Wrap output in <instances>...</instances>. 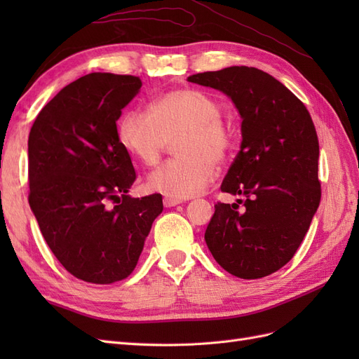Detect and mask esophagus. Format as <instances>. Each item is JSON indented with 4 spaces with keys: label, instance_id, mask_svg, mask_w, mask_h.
Here are the masks:
<instances>
[{
    "label": "esophagus",
    "instance_id": "esophagus-1",
    "mask_svg": "<svg viewBox=\"0 0 359 359\" xmlns=\"http://www.w3.org/2000/svg\"><path fill=\"white\" fill-rule=\"evenodd\" d=\"M182 201L181 199H175V198H165L163 199V205L166 206V208H170V206H177V205H180Z\"/></svg>",
    "mask_w": 359,
    "mask_h": 359
}]
</instances>
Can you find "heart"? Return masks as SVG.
Segmentation results:
<instances>
[{
    "label": "heart",
    "instance_id": "1",
    "mask_svg": "<svg viewBox=\"0 0 359 359\" xmlns=\"http://www.w3.org/2000/svg\"><path fill=\"white\" fill-rule=\"evenodd\" d=\"M223 106L210 93L194 88L173 90L151 102L148 111H126L116 126L127 153L145 166H154L169 142L175 141L172 158L151 173L147 186L168 198L199 194L233 148V133L222 121Z\"/></svg>",
    "mask_w": 359,
    "mask_h": 359
}]
</instances>
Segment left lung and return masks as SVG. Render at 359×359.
Instances as JSON below:
<instances>
[{"label": "left lung", "instance_id": "obj_1", "mask_svg": "<svg viewBox=\"0 0 359 359\" xmlns=\"http://www.w3.org/2000/svg\"><path fill=\"white\" fill-rule=\"evenodd\" d=\"M231 97L243 142L222 191L245 198L217 202L205 231L211 255L227 273L262 278L297 253L320 202L319 140L307 107L273 76L245 66L189 76Z\"/></svg>", "mask_w": 359, "mask_h": 359}]
</instances>
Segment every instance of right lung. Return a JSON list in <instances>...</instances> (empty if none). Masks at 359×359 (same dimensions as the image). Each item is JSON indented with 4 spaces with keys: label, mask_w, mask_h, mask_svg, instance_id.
Segmentation results:
<instances>
[{
    "label": "right lung",
    "mask_w": 359,
    "mask_h": 359,
    "mask_svg": "<svg viewBox=\"0 0 359 359\" xmlns=\"http://www.w3.org/2000/svg\"><path fill=\"white\" fill-rule=\"evenodd\" d=\"M137 76L90 73L43 107L28 137V202L52 253L76 278L111 285L133 273L163 211L161 194L128 196L136 180L116 133Z\"/></svg>",
    "instance_id": "obj_1"
}]
</instances>
